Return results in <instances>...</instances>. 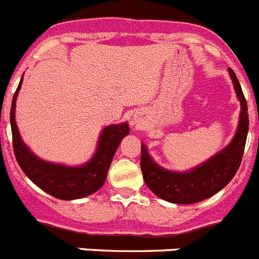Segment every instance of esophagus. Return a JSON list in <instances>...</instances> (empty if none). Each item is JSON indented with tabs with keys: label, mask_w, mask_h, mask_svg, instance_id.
<instances>
[{
	"label": "esophagus",
	"mask_w": 259,
	"mask_h": 259,
	"mask_svg": "<svg viewBox=\"0 0 259 259\" xmlns=\"http://www.w3.org/2000/svg\"><path fill=\"white\" fill-rule=\"evenodd\" d=\"M136 127H140V123H139V124H136Z\"/></svg>",
	"instance_id": "esophagus-1"
}]
</instances>
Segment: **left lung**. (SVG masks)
Segmentation results:
<instances>
[{"instance_id": "1", "label": "left lung", "mask_w": 259, "mask_h": 259, "mask_svg": "<svg viewBox=\"0 0 259 259\" xmlns=\"http://www.w3.org/2000/svg\"><path fill=\"white\" fill-rule=\"evenodd\" d=\"M241 105L239 127L235 137L223 150L188 172L164 170L152 159L141 144V171L145 184L159 198L172 203H194L209 198L223 189L239 170L249 130L248 105L241 85L232 68H228Z\"/></svg>"}]
</instances>
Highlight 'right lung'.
Returning <instances> with one entry per match:
<instances>
[{
    "label": "right lung",
    "instance_id": "right-lung-1",
    "mask_svg": "<svg viewBox=\"0 0 259 259\" xmlns=\"http://www.w3.org/2000/svg\"><path fill=\"white\" fill-rule=\"evenodd\" d=\"M22 81L23 77L14 93L10 110V123L14 154L23 172L38 188L59 200H76L97 192L106 180L110 163L113 161L119 144L123 137L130 134V127L127 123L105 127L98 140L95 155L83 166L68 167L65 164L42 161L23 143L15 123V102L18 92L22 87Z\"/></svg>",
    "mask_w": 259,
    "mask_h": 259
}]
</instances>
